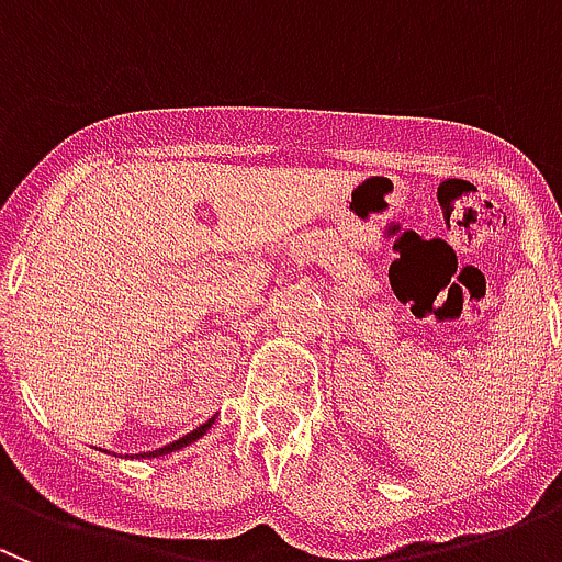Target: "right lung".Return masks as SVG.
Masks as SVG:
<instances>
[{"mask_svg": "<svg viewBox=\"0 0 562 562\" xmlns=\"http://www.w3.org/2000/svg\"><path fill=\"white\" fill-rule=\"evenodd\" d=\"M212 423H215V417H212V419H206L204 426H199V428H195V431L184 434V437H179V439H176V442H170V445H165V448H159V451L139 453V457H165V453L181 451V448H184V445H190V442H195V439H201V437H204V434L210 431V428H212Z\"/></svg>", "mask_w": 562, "mask_h": 562, "instance_id": "1", "label": "right lung"}]
</instances>
